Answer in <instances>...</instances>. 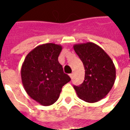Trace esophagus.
<instances>
[{"label":"esophagus","mask_w":130,"mask_h":130,"mask_svg":"<svg viewBox=\"0 0 130 130\" xmlns=\"http://www.w3.org/2000/svg\"><path fill=\"white\" fill-rule=\"evenodd\" d=\"M73 74H74L73 73H71V74H70V78H71V79H72V77H73Z\"/></svg>","instance_id":"34e87169"}]
</instances>
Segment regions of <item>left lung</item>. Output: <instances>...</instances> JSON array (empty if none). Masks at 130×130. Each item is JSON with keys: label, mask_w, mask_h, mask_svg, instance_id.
<instances>
[{"label": "left lung", "mask_w": 130, "mask_h": 130, "mask_svg": "<svg viewBox=\"0 0 130 130\" xmlns=\"http://www.w3.org/2000/svg\"><path fill=\"white\" fill-rule=\"evenodd\" d=\"M74 49L84 64V81L74 86L82 100L93 103L109 93L114 84L116 68L111 58L99 46L92 42L76 44Z\"/></svg>", "instance_id": "obj_1"}]
</instances>
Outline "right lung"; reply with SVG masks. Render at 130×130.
Listing matches in <instances>:
<instances>
[{"mask_svg":"<svg viewBox=\"0 0 130 130\" xmlns=\"http://www.w3.org/2000/svg\"><path fill=\"white\" fill-rule=\"evenodd\" d=\"M62 46L48 43L35 48L21 67L22 83L28 95L43 106L58 99L62 86L71 80L58 62Z\"/></svg>","mask_w":130,"mask_h":130,"instance_id":"obj_1","label":"right lung"}]
</instances>
